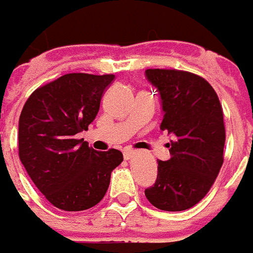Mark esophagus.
Listing matches in <instances>:
<instances>
[{"label": "esophagus", "mask_w": 253, "mask_h": 253, "mask_svg": "<svg viewBox=\"0 0 253 253\" xmlns=\"http://www.w3.org/2000/svg\"><path fill=\"white\" fill-rule=\"evenodd\" d=\"M135 155V151L134 150H126V151H123V157H125V160H131L132 157Z\"/></svg>", "instance_id": "esophagus-1"}]
</instances>
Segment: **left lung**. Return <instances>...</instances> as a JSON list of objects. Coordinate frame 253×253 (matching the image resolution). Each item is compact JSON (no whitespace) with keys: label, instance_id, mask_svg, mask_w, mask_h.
<instances>
[{"label":"left lung","instance_id":"obj_1","mask_svg":"<svg viewBox=\"0 0 253 253\" xmlns=\"http://www.w3.org/2000/svg\"><path fill=\"white\" fill-rule=\"evenodd\" d=\"M160 93L161 130L175 135L170 160L158 161L155 184L146 198L161 211L179 212L200 203L224 162L225 127L216 91L201 76L178 69H146Z\"/></svg>","mask_w":253,"mask_h":253}]
</instances>
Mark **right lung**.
I'll return each instance as SVG.
<instances>
[{
	"label": "right lung",
	"mask_w": 253,
	"mask_h": 253,
	"mask_svg": "<svg viewBox=\"0 0 253 253\" xmlns=\"http://www.w3.org/2000/svg\"><path fill=\"white\" fill-rule=\"evenodd\" d=\"M114 75L67 74L37 88L18 121V155L37 189L53 207L78 212L107 192L119 150L96 151L76 134L98 115Z\"/></svg>",
	"instance_id": "1"
}]
</instances>
